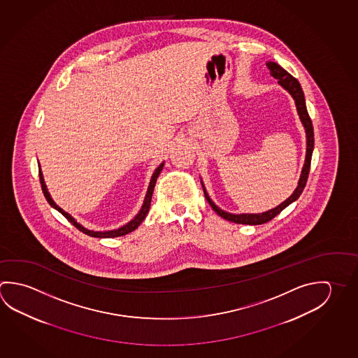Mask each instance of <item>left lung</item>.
<instances>
[{"instance_id": "8db88e82", "label": "left lung", "mask_w": 358, "mask_h": 358, "mask_svg": "<svg viewBox=\"0 0 358 358\" xmlns=\"http://www.w3.org/2000/svg\"><path fill=\"white\" fill-rule=\"evenodd\" d=\"M268 69L270 70V76L273 78L278 79V84L285 89L289 94L292 95V98L294 99L295 107H296V112L301 118V124L306 129V137H307V151H306V159H304V164L301 169V177L298 181V186L294 189V192L289 196L287 200L282 202L280 205L268 210L265 213H226L224 210H221L215 202H213L210 196L207 194L206 188L203 182L201 180L202 183V188H203V194L206 200L208 201L210 206L213 207V211L221 216L222 219L231 221L235 224H244V225H262L268 222L271 219H274L278 213H280L285 207L289 206L292 202L298 200V197L301 196L303 189L306 187L307 183L308 175H309V169H310V159H312V153H313L314 148V133L313 124L310 117L308 114L307 106H306V98H304V93L301 90V84L295 79L294 76H290L288 71L282 69L279 64L274 63V62H268L266 63Z\"/></svg>"}]
</instances>
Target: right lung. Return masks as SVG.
Wrapping results in <instances>:
<instances>
[{
  "label": "right lung",
  "mask_w": 358,
  "mask_h": 358,
  "mask_svg": "<svg viewBox=\"0 0 358 358\" xmlns=\"http://www.w3.org/2000/svg\"><path fill=\"white\" fill-rule=\"evenodd\" d=\"M40 166V164H38ZM164 162L159 164L157 169L155 170L153 172V175L151 177V181H150V185H148V188H147V192H145V201H143V205L141 207V210H139L138 213L133 217L129 222H127L126 225L120 226L118 229H114V230H107V231H94V230H89L87 227H84L82 224H79L78 221H76L70 213H66V211H64L62 207L59 206L55 203V201L52 200V197H51L50 192L48 191V187H46V185H45L44 176H43V172H41V167L38 169V177H40V183H41V188H43V192H44L45 199L48 200V202L50 203L51 207H54L55 210H57L59 213H63L64 216L66 217V219L69 220L70 222L73 224V225L76 226V229H79L80 231L84 232V234H87L89 236H93V238H118V236H123V235H127V234H129V232L134 231L139 225H141V222L145 220V216H147V213L150 211V206H151V200H152V194H153V189H155V186H156V182H157L158 176H159V173H161V171L164 169Z\"/></svg>",
  "instance_id": "1"
}]
</instances>
